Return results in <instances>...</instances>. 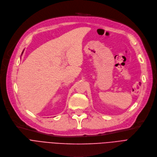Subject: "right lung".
<instances>
[{
	"mask_svg": "<svg viewBox=\"0 0 157 157\" xmlns=\"http://www.w3.org/2000/svg\"><path fill=\"white\" fill-rule=\"evenodd\" d=\"M23 52H24V51H23V52H22V53H23Z\"/></svg>",
	"mask_w": 157,
	"mask_h": 157,
	"instance_id": "add662e5",
	"label": "right lung"
}]
</instances>
